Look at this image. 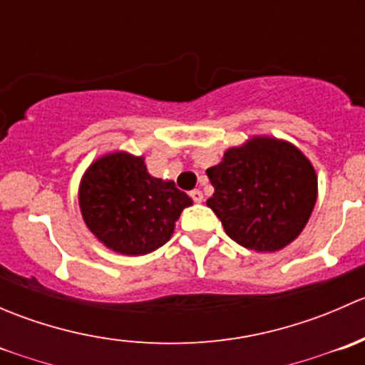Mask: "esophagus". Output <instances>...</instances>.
Returning a JSON list of instances; mask_svg holds the SVG:
<instances>
[{"mask_svg": "<svg viewBox=\"0 0 365 365\" xmlns=\"http://www.w3.org/2000/svg\"><path fill=\"white\" fill-rule=\"evenodd\" d=\"M190 197H192V200H194V203H203V200H205L203 192H201L200 189L190 190Z\"/></svg>", "mask_w": 365, "mask_h": 365, "instance_id": "34e87169", "label": "esophagus"}]
</instances>
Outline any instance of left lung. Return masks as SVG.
<instances>
[{"mask_svg":"<svg viewBox=\"0 0 365 365\" xmlns=\"http://www.w3.org/2000/svg\"><path fill=\"white\" fill-rule=\"evenodd\" d=\"M215 212L231 240L257 252H275L302 233L318 197V178L292 143L267 135L230 148L206 169Z\"/></svg>","mask_w":365,"mask_h":365,"instance_id":"obj_1","label":"left lung"}]
</instances>
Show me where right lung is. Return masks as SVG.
Instances as JSON below:
<instances>
[{"label": "right lung", "mask_w": 365, "mask_h": 365, "mask_svg": "<svg viewBox=\"0 0 365 365\" xmlns=\"http://www.w3.org/2000/svg\"><path fill=\"white\" fill-rule=\"evenodd\" d=\"M192 205L175 182L146 171L145 159L127 152L101 157L79 185V206L88 230L114 252L143 256L171 238L183 208Z\"/></svg>", "instance_id": "add662e5"}]
</instances>
